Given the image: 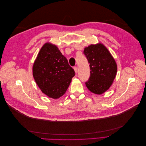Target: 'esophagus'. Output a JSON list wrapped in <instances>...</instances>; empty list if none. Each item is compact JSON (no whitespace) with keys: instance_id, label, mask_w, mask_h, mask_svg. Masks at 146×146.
<instances>
[{"instance_id":"1","label":"esophagus","mask_w":146,"mask_h":146,"mask_svg":"<svg viewBox=\"0 0 146 146\" xmlns=\"http://www.w3.org/2000/svg\"><path fill=\"white\" fill-rule=\"evenodd\" d=\"M74 69L75 70V72L77 73V68L76 67V66H75V67H74Z\"/></svg>"}]
</instances>
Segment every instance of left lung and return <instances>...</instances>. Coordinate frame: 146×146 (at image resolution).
Here are the masks:
<instances>
[{
  "instance_id": "1",
  "label": "left lung",
  "mask_w": 146,
  "mask_h": 146,
  "mask_svg": "<svg viewBox=\"0 0 146 146\" xmlns=\"http://www.w3.org/2000/svg\"><path fill=\"white\" fill-rule=\"evenodd\" d=\"M84 54L90 67V77L85 83L91 92L100 95L112 85L117 66L115 60L103 44H91L84 48Z\"/></svg>"
}]
</instances>
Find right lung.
I'll return each instance as SVG.
<instances>
[{
	"label": "right lung",
	"instance_id": "obj_1",
	"mask_svg": "<svg viewBox=\"0 0 146 146\" xmlns=\"http://www.w3.org/2000/svg\"><path fill=\"white\" fill-rule=\"evenodd\" d=\"M36 85L48 98L63 96L75 76L68 60L55 44L47 42L39 50L32 68Z\"/></svg>",
	"mask_w": 146,
	"mask_h": 146
}]
</instances>
